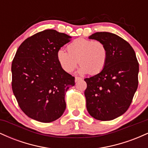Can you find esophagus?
<instances>
[{
  "instance_id": "obj_1",
  "label": "esophagus",
  "mask_w": 148,
  "mask_h": 148,
  "mask_svg": "<svg viewBox=\"0 0 148 148\" xmlns=\"http://www.w3.org/2000/svg\"><path fill=\"white\" fill-rule=\"evenodd\" d=\"M81 80H82V78L79 77V76H76L75 77V82H78V81H81Z\"/></svg>"
}]
</instances>
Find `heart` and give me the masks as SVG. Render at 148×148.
Listing matches in <instances>:
<instances>
[{
	"mask_svg": "<svg viewBox=\"0 0 148 148\" xmlns=\"http://www.w3.org/2000/svg\"><path fill=\"white\" fill-rule=\"evenodd\" d=\"M67 51L60 49L57 52V60L61 68L70 73L77 67L78 61L81 74L95 75L103 70L106 64L108 51L103 42L79 38L71 42Z\"/></svg>",
	"mask_w": 148,
	"mask_h": 148,
	"instance_id": "1",
	"label": "heart"
}]
</instances>
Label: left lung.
Masks as SVG:
<instances>
[{
    "mask_svg": "<svg viewBox=\"0 0 148 148\" xmlns=\"http://www.w3.org/2000/svg\"><path fill=\"white\" fill-rule=\"evenodd\" d=\"M89 39L103 42L108 58L101 72L84 79L86 108L97 120H113L127 111L133 99L138 85V60L130 44L115 34L97 32Z\"/></svg>",
    "mask_w": 148,
    "mask_h": 148,
    "instance_id": "8db88e82",
    "label": "left lung"
}]
</instances>
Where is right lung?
<instances>
[{
	"mask_svg": "<svg viewBox=\"0 0 148 148\" xmlns=\"http://www.w3.org/2000/svg\"><path fill=\"white\" fill-rule=\"evenodd\" d=\"M70 40L64 33L45 30L25 40L16 51L12 88L20 108L33 120L51 123L65 110V92L75 79L61 68L56 55Z\"/></svg>",
	"mask_w": 148,
	"mask_h": 148,
	"instance_id": "obj_1",
	"label": "right lung"
}]
</instances>
